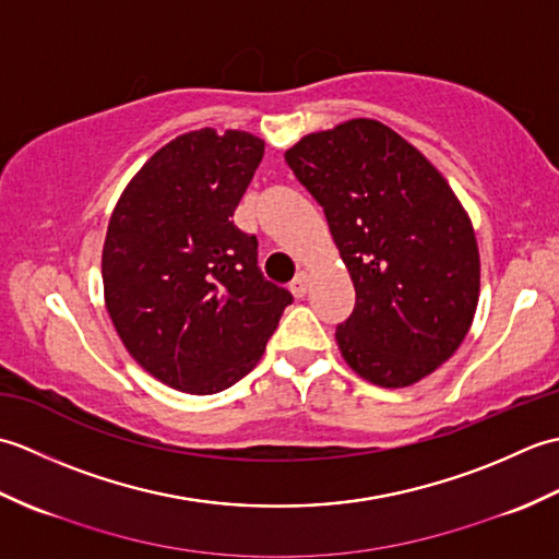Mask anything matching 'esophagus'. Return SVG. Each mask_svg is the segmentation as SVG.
I'll return each instance as SVG.
<instances>
[{
	"instance_id": "esophagus-1",
	"label": "esophagus",
	"mask_w": 559,
	"mask_h": 559,
	"mask_svg": "<svg viewBox=\"0 0 559 559\" xmlns=\"http://www.w3.org/2000/svg\"><path fill=\"white\" fill-rule=\"evenodd\" d=\"M307 288H310V276H307L305 271H300L298 276H295V278L290 281V293L295 295V298H305Z\"/></svg>"
}]
</instances>
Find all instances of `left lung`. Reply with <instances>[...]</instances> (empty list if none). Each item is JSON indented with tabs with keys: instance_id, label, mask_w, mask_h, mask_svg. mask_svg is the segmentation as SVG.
Listing matches in <instances>:
<instances>
[{
	"instance_id": "1",
	"label": "left lung",
	"mask_w": 559,
	"mask_h": 559,
	"mask_svg": "<svg viewBox=\"0 0 559 559\" xmlns=\"http://www.w3.org/2000/svg\"><path fill=\"white\" fill-rule=\"evenodd\" d=\"M286 163L324 209L355 286L343 360L384 389L420 382L466 338L480 254L466 209L394 129L358 117L302 136Z\"/></svg>"
}]
</instances>
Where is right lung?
Wrapping results in <instances>:
<instances>
[{"mask_svg":"<svg viewBox=\"0 0 559 559\" xmlns=\"http://www.w3.org/2000/svg\"><path fill=\"white\" fill-rule=\"evenodd\" d=\"M264 139L204 127L144 163L103 245L105 307L129 355L185 394H218L264 355L293 302L257 266V237L230 221Z\"/></svg>","mask_w":559,"mask_h":559,"instance_id":"obj_1","label":"right lung"}]
</instances>
